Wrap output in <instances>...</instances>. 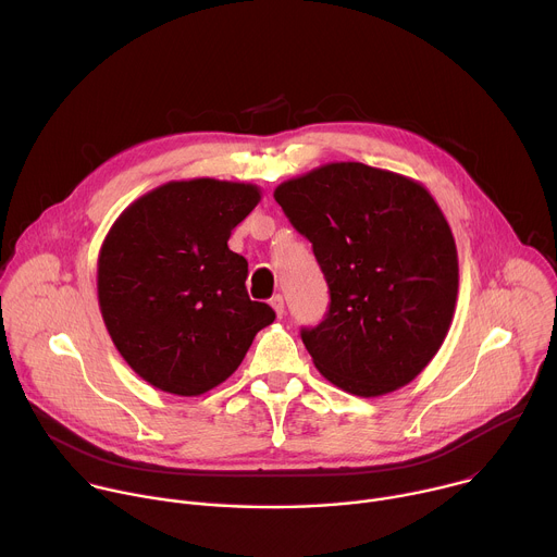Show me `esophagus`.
Here are the masks:
<instances>
[{
	"mask_svg": "<svg viewBox=\"0 0 557 557\" xmlns=\"http://www.w3.org/2000/svg\"><path fill=\"white\" fill-rule=\"evenodd\" d=\"M271 306H273V310H275L277 317L284 314V297H282V295H273V297H271Z\"/></svg>",
	"mask_w": 557,
	"mask_h": 557,
	"instance_id": "esophagus-1",
	"label": "esophagus"
}]
</instances>
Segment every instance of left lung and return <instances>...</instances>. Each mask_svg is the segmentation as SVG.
I'll use <instances>...</instances> for the list:
<instances>
[{"label": "left lung", "mask_w": 557, "mask_h": 557, "mask_svg": "<svg viewBox=\"0 0 557 557\" xmlns=\"http://www.w3.org/2000/svg\"><path fill=\"white\" fill-rule=\"evenodd\" d=\"M331 288L324 322L301 329L314 368L344 392L381 396L443 346L458 295L451 228L417 181L329 163L275 189Z\"/></svg>", "instance_id": "obj_1"}]
</instances>
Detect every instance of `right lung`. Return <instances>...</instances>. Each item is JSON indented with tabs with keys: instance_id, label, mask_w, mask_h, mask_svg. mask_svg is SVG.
<instances>
[{
	"instance_id": "1",
	"label": "right lung",
	"mask_w": 557,
	"mask_h": 557,
	"mask_svg": "<svg viewBox=\"0 0 557 557\" xmlns=\"http://www.w3.org/2000/svg\"><path fill=\"white\" fill-rule=\"evenodd\" d=\"M262 200L251 183L172 181L134 200L108 231L97 269L106 329L149 385L198 396L226 381L273 324L249 299L231 231Z\"/></svg>"
}]
</instances>
